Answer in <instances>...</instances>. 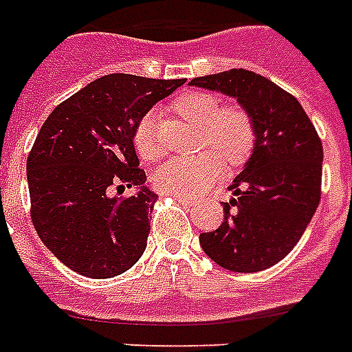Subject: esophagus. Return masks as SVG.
<instances>
[{
	"label": "esophagus",
	"mask_w": 352,
	"mask_h": 352,
	"mask_svg": "<svg viewBox=\"0 0 352 352\" xmlns=\"http://www.w3.org/2000/svg\"><path fill=\"white\" fill-rule=\"evenodd\" d=\"M173 199H175L177 203L186 204V206H190V204H193V199H190V197H182V195H173Z\"/></svg>",
	"instance_id": "1"
}]
</instances>
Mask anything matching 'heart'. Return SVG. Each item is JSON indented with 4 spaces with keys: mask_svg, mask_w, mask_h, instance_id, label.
<instances>
[{
    "mask_svg": "<svg viewBox=\"0 0 352 352\" xmlns=\"http://www.w3.org/2000/svg\"><path fill=\"white\" fill-rule=\"evenodd\" d=\"M171 107L179 117L201 127V149L212 151H204L193 159H171L164 162L153 175V184L160 193L193 197L203 192L208 179L219 170L218 154L226 164H241L256 146V124L245 106H223L217 95L195 91L179 96ZM133 146L138 157L148 162H153L162 155L151 113L138 120L133 131Z\"/></svg>",
    "mask_w": 352,
    "mask_h": 352,
    "instance_id": "heart-1",
    "label": "heart"
}]
</instances>
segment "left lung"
I'll list each match as a JSON object with an SVG mask.
<instances>
[{
  "mask_svg": "<svg viewBox=\"0 0 352 352\" xmlns=\"http://www.w3.org/2000/svg\"><path fill=\"white\" fill-rule=\"evenodd\" d=\"M192 85L235 96L256 124V146L235 177L225 221L199 235L210 259L234 272L279 263L301 239L322 199L323 146L300 102L261 74L230 69Z\"/></svg>",
  "mask_w": 352,
  "mask_h": 352,
  "instance_id": "left-lung-1",
  "label": "left lung"
}]
</instances>
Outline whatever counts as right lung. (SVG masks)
<instances>
[{
    "mask_svg": "<svg viewBox=\"0 0 352 352\" xmlns=\"http://www.w3.org/2000/svg\"><path fill=\"white\" fill-rule=\"evenodd\" d=\"M186 80L107 74L49 115L27 157L30 219L45 246L74 272H126L148 245L157 195L144 186L133 131ZM126 187L138 192L113 198Z\"/></svg>",
    "mask_w": 352,
    "mask_h": 352,
    "instance_id": "add662e5",
    "label": "right lung"
}]
</instances>
